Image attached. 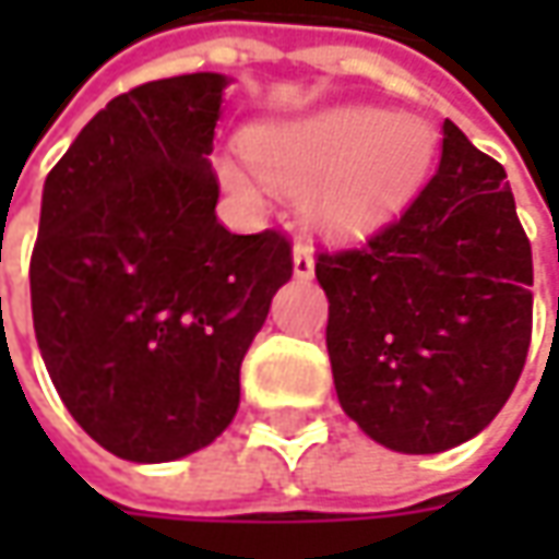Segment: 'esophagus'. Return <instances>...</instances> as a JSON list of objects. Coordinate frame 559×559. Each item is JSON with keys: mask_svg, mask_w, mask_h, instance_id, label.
<instances>
[{"mask_svg": "<svg viewBox=\"0 0 559 559\" xmlns=\"http://www.w3.org/2000/svg\"><path fill=\"white\" fill-rule=\"evenodd\" d=\"M292 270L298 280H311L313 276V251L308 246L292 248Z\"/></svg>", "mask_w": 559, "mask_h": 559, "instance_id": "1", "label": "esophagus"}]
</instances>
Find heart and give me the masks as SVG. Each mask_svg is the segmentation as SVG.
Returning <instances> with one entry per match:
<instances>
[{
	"instance_id": "1",
	"label": "heart",
	"mask_w": 559,
	"mask_h": 559,
	"mask_svg": "<svg viewBox=\"0 0 559 559\" xmlns=\"http://www.w3.org/2000/svg\"><path fill=\"white\" fill-rule=\"evenodd\" d=\"M242 152L267 183L308 189L305 211L326 236L364 239L414 199L436 155V133L417 115L338 105L258 123L242 136ZM217 177L239 202L264 199L258 175L229 155L217 158Z\"/></svg>"
}]
</instances>
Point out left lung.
Segmentation results:
<instances>
[{"mask_svg":"<svg viewBox=\"0 0 559 559\" xmlns=\"http://www.w3.org/2000/svg\"><path fill=\"white\" fill-rule=\"evenodd\" d=\"M401 221L320 254L338 404L389 451L439 454L507 404L532 338V248L507 174L457 123Z\"/></svg>","mask_w":559,"mask_h":559,"instance_id":"left-lung-1","label":"left lung"}]
</instances>
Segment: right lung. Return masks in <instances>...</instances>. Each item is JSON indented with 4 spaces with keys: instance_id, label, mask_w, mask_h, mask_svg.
Instances as JSON below:
<instances>
[{
    "instance_id": "add662e5",
    "label": "right lung",
    "mask_w": 559,
    "mask_h": 559,
    "mask_svg": "<svg viewBox=\"0 0 559 559\" xmlns=\"http://www.w3.org/2000/svg\"><path fill=\"white\" fill-rule=\"evenodd\" d=\"M226 74L111 98L43 186L31 258L39 355L90 439L120 461L195 454L239 411V367L292 276L289 242L217 224Z\"/></svg>"
}]
</instances>
